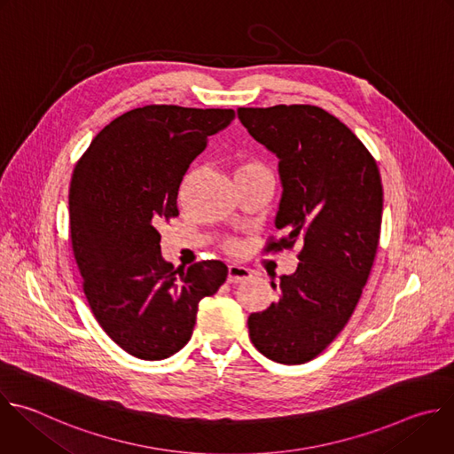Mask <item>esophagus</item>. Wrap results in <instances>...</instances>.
<instances>
[{
  "mask_svg": "<svg viewBox=\"0 0 454 454\" xmlns=\"http://www.w3.org/2000/svg\"><path fill=\"white\" fill-rule=\"evenodd\" d=\"M249 278H251V269H247L244 265H237V263L228 265V283H239V281H244Z\"/></svg>",
  "mask_w": 454,
  "mask_h": 454,
  "instance_id": "34e87169",
  "label": "esophagus"
}]
</instances>
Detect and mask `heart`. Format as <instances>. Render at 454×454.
<instances>
[{"instance_id": "b5f03b06", "label": "heart", "mask_w": 454, "mask_h": 454, "mask_svg": "<svg viewBox=\"0 0 454 454\" xmlns=\"http://www.w3.org/2000/svg\"><path fill=\"white\" fill-rule=\"evenodd\" d=\"M258 168H263V166H260V164H256V162H247V164H242L239 171H247V169H258ZM230 247L233 249V247H235V242H231V244H230Z\"/></svg>"}]
</instances>
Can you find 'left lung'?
I'll return each instance as SVG.
<instances>
[{
  "label": "left lung",
  "mask_w": 454,
  "mask_h": 454,
  "mask_svg": "<svg viewBox=\"0 0 454 454\" xmlns=\"http://www.w3.org/2000/svg\"><path fill=\"white\" fill-rule=\"evenodd\" d=\"M239 119L279 160L274 224L286 237L270 247L301 244L279 299L249 316V337L272 362L305 364L344 330L367 283L381 228L380 171L358 137L319 106L239 108Z\"/></svg>",
  "instance_id": "8db88e82"
}]
</instances>
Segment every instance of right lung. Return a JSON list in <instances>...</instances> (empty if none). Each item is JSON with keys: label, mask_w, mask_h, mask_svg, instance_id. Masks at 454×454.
<instances>
[{"label": "right lung", "mask_w": 454, "mask_h": 454, "mask_svg": "<svg viewBox=\"0 0 454 454\" xmlns=\"http://www.w3.org/2000/svg\"><path fill=\"white\" fill-rule=\"evenodd\" d=\"M226 108L147 105L106 124L76 164L71 240L83 292L106 335L140 360H164L192 337L200 301L226 281L219 260L175 270L160 224L180 214V184Z\"/></svg>", "instance_id": "obj_1"}]
</instances>
